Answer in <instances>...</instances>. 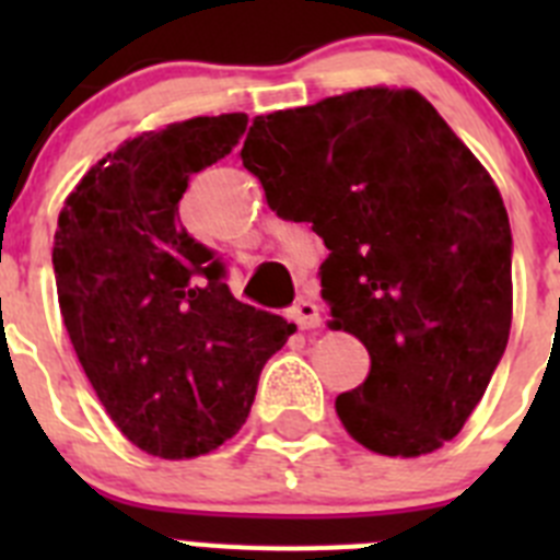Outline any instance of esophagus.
<instances>
[{
  "label": "esophagus",
  "instance_id": "1",
  "mask_svg": "<svg viewBox=\"0 0 560 560\" xmlns=\"http://www.w3.org/2000/svg\"><path fill=\"white\" fill-rule=\"evenodd\" d=\"M289 319L296 325V328H303V330L319 328V325H323V316H319V305H316L314 300H308V296H303V300H296V303L291 305Z\"/></svg>",
  "mask_w": 560,
  "mask_h": 560
}]
</instances>
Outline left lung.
<instances>
[{
    "label": "left lung",
    "instance_id": "obj_1",
    "mask_svg": "<svg viewBox=\"0 0 560 560\" xmlns=\"http://www.w3.org/2000/svg\"><path fill=\"white\" fill-rule=\"evenodd\" d=\"M241 160L330 249V330L370 373L336 398L350 438L420 457L457 438L508 348L511 221L491 173L415 89L368 86L260 114Z\"/></svg>",
    "mask_w": 560,
    "mask_h": 560
}]
</instances>
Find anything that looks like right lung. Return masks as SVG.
I'll return each instance as SVG.
<instances>
[{"label": "right lung", "mask_w": 560, "mask_h": 560, "mask_svg": "<svg viewBox=\"0 0 560 560\" xmlns=\"http://www.w3.org/2000/svg\"><path fill=\"white\" fill-rule=\"evenodd\" d=\"M246 122L219 114L137 133L89 167L58 215L69 341L114 427L153 457L190 459L230 440L264 364L294 334L283 316L237 303L176 207Z\"/></svg>", "instance_id": "right-lung-1"}]
</instances>
